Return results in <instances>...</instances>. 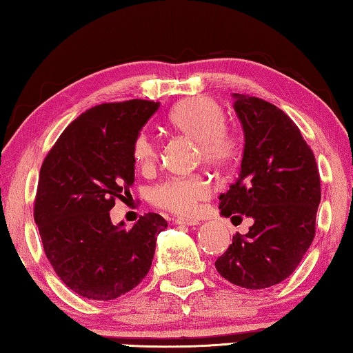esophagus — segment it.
I'll return each mask as SVG.
<instances>
[{"label": "esophagus", "mask_w": 353, "mask_h": 353, "mask_svg": "<svg viewBox=\"0 0 353 353\" xmlns=\"http://www.w3.org/2000/svg\"><path fill=\"white\" fill-rule=\"evenodd\" d=\"M176 223H177V225H182V226H196V225H199V220H196V218L177 216Z\"/></svg>", "instance_id": "34e87169"}]
</instances>
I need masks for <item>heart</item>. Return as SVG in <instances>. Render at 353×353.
<instances>
[{
    "label": "heart",
    "instance_id": "b5f03b06",
    "mask_svg": "<svg viewBox=\"0 0 353 353\" xmlns=\"http://www.w3.org/2000/svg\"><path fill=\"white\" fill-rule=\"evenodd\" d=\"M168 121L176 132L198 143L201 157L207 165L223 168L236 159L239 139L225 128V111L212 97L198 96L182 100L171 110ZM133 159L144 168L154 165L159 159V144L149 132L138 133L133 141ZM209 193L205 179L194 176L161 183L154 190L152 199L157 205L179 214H194Z\"/></svg>",
    "mask_w": 353,
    "mask_h": 353
}]
</instances>
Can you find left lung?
<instances>
[{"label": "left lung", "mask_w": 353, "mask_h": 353, "mask_svg": "<svg viewBox=\"0 0 353 353\" xmlns=\"http://www.w3.org/2000/svg\"><path fill=\"white\" fill-rule=\"evenodd\" d=\"M232 97L245 144L239 177L220 196V209L254 223L232 237L215 267L236 286L265 289L292 275L311 247L321 177L314 154L283 110L245 94Z\"/></svg>", "instance_id": "8db88e82"}]
</instances>
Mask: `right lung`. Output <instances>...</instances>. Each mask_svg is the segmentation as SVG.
I'll list each match as a JSON object with an SVG mask.
<instances>
[{"label":"right lung","instance_id":"1","mask_svg":"<svg viewBox=\"0 0 353 353\" xmlns=\"http://www.w3.org/2000/svg\"><path fill=\"white\" fill-rule=\"evenodd\" d=\"M159 102L127 100L86 110L61 133L43 160L34 220L43 251L69 289L113 300L137 288L152 265L166 220L149 212L130 229L110 210L135 182L133 141Z\"/></svg>","mask_w":353,"mask_h":353}]
</instances>
